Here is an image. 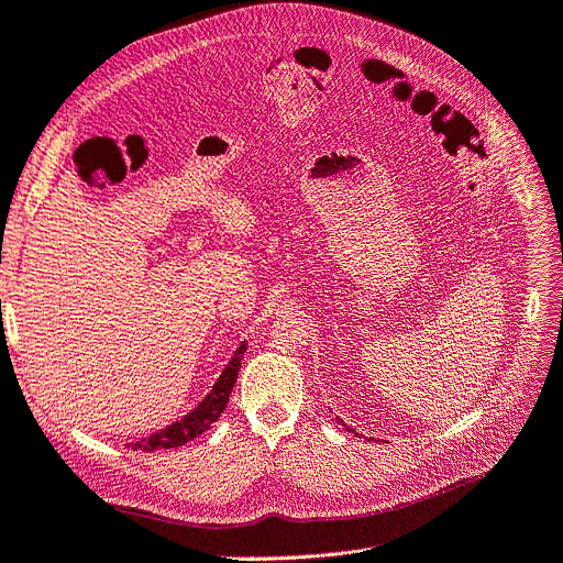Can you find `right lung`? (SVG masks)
Instances as JSON below:
<instances>
[{"mask_svg": "<svg viewBox=\"0 0 563 563\" xmlns=\"http://www.w3.org/2000/svg\"><path fill=\"white\" fill-rule=\"evenodd\" d=\"M243 352H245V343L239 345V350L234 352V357L229 360V364H227L224 371H222V376H220L218 383L213 385L211 394H208V397H206L192 412H187L183 420L169 424L166 429H159L157 433H151L148 439H141V441L128 443V448H132V450H145V452L169 450V448L185 445L187 441L197 439V435L203 433L206 429H211V424L218 422L222 410L227 408L229 394H232L234 383H236V376H239Z\"/></svg>", "mask_w": 563, "mask_h": 563, "instance_id": "obj_1", "label": "right lung"}]
</instances>
